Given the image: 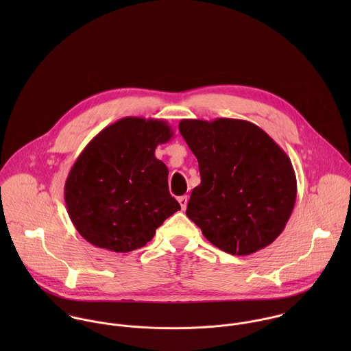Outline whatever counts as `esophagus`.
<instances>
[{
	"instance_id": "esophagus-1",
	"label": "esophagus",
	"mask_w": 351,
	"mask_h": 351,
	"mask_svg": "<svg viewBox=\"0 0 351 351\" xmlns=\"http://www.w3.org/2000/svg\"><path fill=\"white\" fill-rule=\"evenodd\" d=\"M178 202H180L182 210H185V209H186V205H188V196H181V197H178Z\"/></svg>"
}]
</instances>
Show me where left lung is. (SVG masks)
<instances>
[{"label":"left lung","instance_id":"8db88e82","mask_svg":"<svg viewBox=\"0 0 351 351\" xmlns=\"http://www.w3.org/2000/svg\"><path fill=\"white\" fill-rule=\"evenodd\" d=\"M178 128L200 169L186 216L213 246L232 255H250L273 243L298 195L285 151L246 120L184 119Z\"/></svg>","mask_w":351,"mask_h":351}]
</instances>
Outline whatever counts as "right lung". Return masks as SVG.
Masks as SVG:
<instances>
[{"label": "right lung", "mask_w": 351, "mask_h": 351, "mask_svg": "<svg viewBox=\"0 0 351 351\" xmlns=\"http://www.w3.org/2000/svg\"><path fill=\"white\" fill-rule=\"evenodd\" d=\"M171 136L163 120L128 116L88 143L64 184L67 213L84 239L114 252L136 250L181 209L169 193L166 165L155 158Z\"/></svg>", "instance_id": "add662e5"}]
</instances>
